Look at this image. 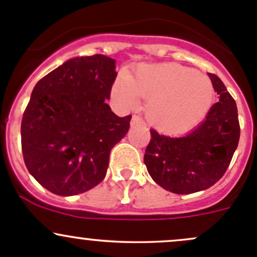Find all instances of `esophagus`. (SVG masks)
<instances>
[{"label": "esophagus", "instance_id": "obj_1", "mask_svg": "<svg viewBox=\"0 0 257 257\" xmlns=\"http://www.w3.org/2000/svg\"><path fill=\"white\" fill-rule=\"evenodd\" d=\"M143 123V118L141 115H133L132 118V125H136V124Z\"/></svg>", "mask_w": 257, "mask_h": 257}]
</instances>
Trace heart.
Masks as SVG:
<instances>
[{
	"instance_id": "heart-1",
	"label": "heart",
	"mask_w": 257,
	"mask_h": 257,
	"mask_svg": "<svg viewBox=\"0 0 257 257\" xmlns=\"http://www.w3.org/2000/svg\"><path fill=\"white\" fill-rule=\"evenodd\" d=\"M113 94L123 105L134 108L149 99L147 115L160 131L177 133L203 119L214 98L211 80L178 63L141 64L133 76L121 74Z\"/></svg>"
}]
</instances>
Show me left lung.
I'll return each instance as SVG.
<instances>
[{"label": "left lung", "instance_id": "8db88e82", "mask_svg": "<svg viewBox=\"0 0 257 257\" xmlns=\"http://www.w3.org/2000/svg\"><path fill=\"white\" fill-rule=\"evenodd\" d=\"M209 76L219 102L198 128L181 137L150 129L144 163L153 180L172 193L191 194L214 185L229 168L239 144L236 103L216 74Z\"/></svg>", "mask_w": 257, "mask_h": 257}]
</instances>
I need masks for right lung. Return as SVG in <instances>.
<instances>
[{
	"mask_svg": "<svg viewBox=\"0 0 257 257\" xmlns=\"http://www.w3.org/2000/svg\"><path fill=\"white\" fill-rule=\"evenodd\" d=\"M115 78V61L94 54L69 59L33 88L21 123L23 160L51 193L77 195L104 179L132 119L105 103Z\"/></svg>",
	"mask_w": 257,
	"mask_h": 257,
	"instance_id": "obj_1",
	"label": "right lung"
}]
</instances>
